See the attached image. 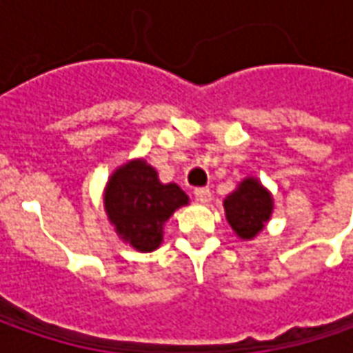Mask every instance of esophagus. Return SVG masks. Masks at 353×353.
I'll return each mask as SVG.
<instances>
[{
	"instance_id": "esophagus-1",
	"label": "esophagus",
	"mask_w": 353,
	"mask_h": 353,
	"mask_svg": "<svg viewBox=\"0 0 353 353\" xmlns=\"http://www.w3.org/2000/svg\"><path fill=\"white\" fill-rule=\"evenodd\" d=\"M194 196H196L198 202H202V204H208V202L212 200L210 188H204V186H202V188H196V190H194Z\"/></svg>"
}]
</instances>
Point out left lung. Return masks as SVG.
Masks as SVG:
<instances>
[{"instance_id": "1", "label": "left lung", "mask_w": 353, "mask_h": 353, "mask_svg": "<svg viewBox=\"0 0 353 353\" xmlns=\"http://www.w3.org/2000/svg\"><path fill=\"white\" fill-rule=\"evenodd\" d=\"M225 218L237 237L253 239L273 214V198L257 179L248 176L224 200Z\"/></svg>"}]
</instances>
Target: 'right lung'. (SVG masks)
Instances as JSON below:
<instances>
[{
    "label": "right lung",
    "instance_id": "add662e5",
    "mask_svg": "<svg viewBox=\"0 0 353 353\" xmlns=\"http://www.w3.org/2000/svg\"><path fill=\"white\" fill-rule=\"evenodd\" d=\"M188 204L179 184H163L143 159L129 161L110 176L103 206L117 236L137 251H153L163 241V225L172 212Z\"/></svg>",
    "mask_w": 353,
    "mask_h": 353
}]
</instances>
